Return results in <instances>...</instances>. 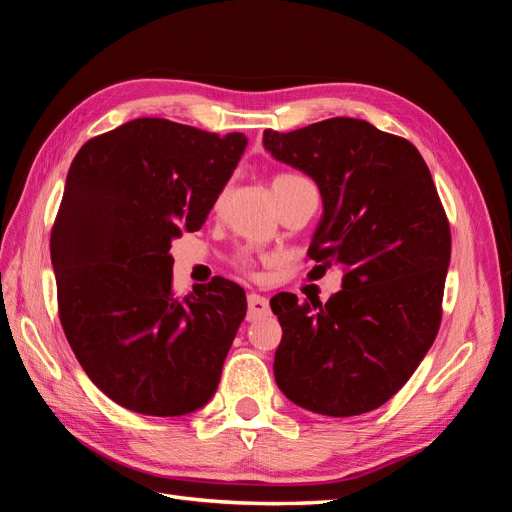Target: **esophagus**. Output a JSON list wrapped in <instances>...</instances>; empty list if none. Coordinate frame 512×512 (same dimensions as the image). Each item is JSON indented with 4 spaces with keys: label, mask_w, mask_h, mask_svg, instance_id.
I'll list each match as a JSON object with an SVG mask.
<instances>
[{
    "label": "esophagus",
    "mask_w": 512,
    "mask_h": 512,
    "mask_svg": "<svg viewBox=\"0 0 512 512\" xmlns=\"http://www.w3.org/2000/svg\"><path fill=\"white\" fill-rule=\"evenodd\" d=\"M269 314V299L267 297H260V294L252 292L250 297H247V318L256 320Z\"/></svg>",
    "instance_id": "1"
}]
</instances>
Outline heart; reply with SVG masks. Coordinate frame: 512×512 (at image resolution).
<instances>
[{"label":"heart","mask_w":512,"mask_h":512,"mask_svg":"<svg viewBox=\"0 0 512 512\" xmlns=\"http://www.w3.org/2000/svg\"><path fill=\"white\" fill-rule=\"evenodd\" d=\"M303 181H305V179H303V177H299V175L282 173V175L273 177V181H271V190H273V194H275V198H277V196H282L284 192H288L290 188H294V185H299V183H303ZM237 265H239L241 269H250V267H252V260L247 258V256H239V258H237Z\"/></svg>","instance_id":"heart-1"}]
</instances>
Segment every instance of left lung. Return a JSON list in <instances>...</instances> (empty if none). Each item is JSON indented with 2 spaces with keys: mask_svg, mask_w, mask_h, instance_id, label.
<instances>
[{
  "mask_svg": "<svg viewBox=\"0 0 512 512\" xmlns=\"http://www.w3.org/2000/svg\"><path fill=\"white\" fill-rule=\"evenodd\" d=\"M262 145L318 185L322 218L309 258L344 273L327 303L290 292L271 299L282 324L275 382L316 414L376 410L410 380L440 329L451 228L429 168L406 138L352 117L265 130Z\"/></svg>",
  "mask_w": 512,
  "mask_h": 512,
  "instance_id": "left-lung-1",
  "label": "left lung"
}]
</instances>
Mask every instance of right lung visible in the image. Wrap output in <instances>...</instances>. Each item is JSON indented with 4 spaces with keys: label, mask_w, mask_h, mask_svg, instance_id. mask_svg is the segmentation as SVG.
Returning a JSON list of instances; mask_svg holds the SVG:
<instances>
[{
    "label": "right lung",
    "mask_w": 512,
    "mask_h": 512,
    "mask_svg": "<svg viewBox=\"0 0 512 512\" xmlns=\"http://www.w3.org/2000/svg\"><path fill=\"white\" fill-rule=\"evenodd\" d=\"M245 147L241 132L141 117L70 164L51 232L59 318L89 380L123 408L183 416L218 391L245 290L213 277L175 297L170 245L205 224Z\"/></svg>",
    "instance_id": "right-lung-1"
}]
</instances>
